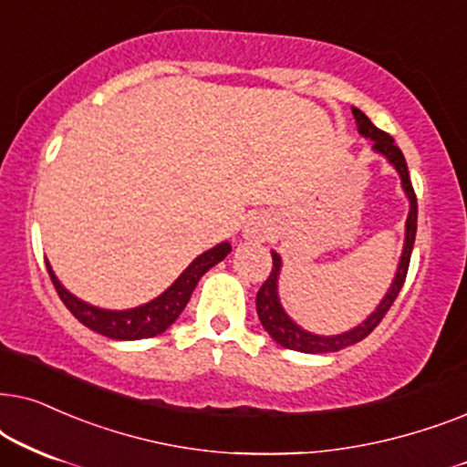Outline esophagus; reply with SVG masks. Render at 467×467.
<instances>
[{
    "label": "esophagus",
    "instance_id": "obj_1",
    "mask_svg": "<svg viewBox=\"0 0 467 467\" xmlns=\"http://www.w3.org/2000/svg\"><path fill=\"white\" fill-rule=\"evenodd\" d=\"M252 233H256V230H252Z\"/></svg>",
    "mask_w": 467,
    "mask_h": 467
}]
</instances>
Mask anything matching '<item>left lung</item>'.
I'll return each mask as SVG.
<instances>
[{"label": "left lung", "instance_id": "1", "mask_svg": "<svg viewBox=\"0 0 467 467\" xmlns=\"http://www.w3.org/2000/svg\"><path fill=\"white\" fill-rule=\"evenodd\" d=\"M352 115L357 119L358 132L365 136V139L374 140V149L378 153H382L390 164L395 166L397 172L401 177V185L406 190V194L410 198V215L406 222V244H403V254L400 260V266H397V275L393 279V285H390L387 296L382 298V303L378 306L374 314L369 316L363 325H358L352 331L341 333V335H333V337H322V335H314L303 331L301 327L295 325L288 318V314L284 312V307L279 306L277 298V275H279V266H282V258L277 256L275 252L271 254L273 256V269L266 277V282L260 285L258 295H256V312L258 318L263 322L265 331L271 335L273 339L277 341L279 346L288 348V350H296V352H307V354H320V352H337L341 348H348L357 341L365 339L368 335L374 331V328L380 325L384 316L390 309V306L395 303L397 295H400L403 288V282H406L408 275V266H410V256H412V247H414V237H416V215H419V204H416V194L412 188V182H410V172H408V164L406 158H403L401 149L395 145L393 136L382 132L380 128H376L374 123L369 121V117L358 110L357 107H352Z\"/></svg>", "mask_w": 467, "mask_h": 467}]
</instances>
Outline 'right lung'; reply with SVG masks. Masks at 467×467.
Wrapping results in <instances>:
<instances>
[{"mask_svg": "<svg viewBox=\"0 0 467 467\" xmlns=\"http://www.w3.org/2000/svg\"><path fill=\"white\" fill-rule=\"evenodd\" d=\"M228 254V244H220L215 245L213 250L201 254L164 295L153 298L147 306L128 309V312H110V309H99L89 306V303L80 301V298L70 295V292L59 284V279L55 277V273L48 263L47 271L48 275H51V282L55 285V290H57L59 298L64 301V306L70 309L74 318L83 322L87 328H91V331L110 339H145L164 333L166 328L179 318V314L183 312L185 306H188L198 279H201L211 266L226 258Z\"/></svg>", "mask_w": 467, "mask_h": 467, "instance_id": "1", "label": "right lung"}]
</instances>
